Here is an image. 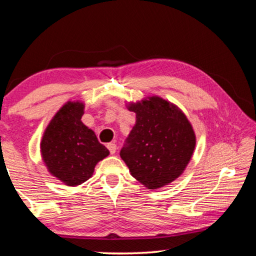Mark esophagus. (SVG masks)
<instances>
[{
    "mask_svg": "<svg viewBox=\"0 0 256 256\" xmlns=\"http://www.w3.org/2000/svg\"><path fill=\"white\" fill-rule=\"evenodd\" d=\"M107 149L110 150V152L112 154H114L115 152H116V144H107Z\"/></svg>",
    "mask_w": 256,
    "mask_h": 256,
    "instance_id": "1",
    "label": "esophagus"
}]
</instances>
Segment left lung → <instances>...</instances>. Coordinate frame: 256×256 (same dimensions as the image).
<instances>
[{
  "instance_id": "1",
  "label": "left lung",
  "mask_w": 256,
  "mask_h": 256,
  "mask_svg": "<svg viewBox=\"0 0 256 256\" xmlns=\"http://www.w3.org/2000/svg\"><path fill=\"white\" fill-rule=\"evenodd\" d=\"M136 112L120 158L136 180L149 190L168 185L183 174L196 144L192 124L175 104L158 96L126 104Z\"/></svg>"
}]
</instances>
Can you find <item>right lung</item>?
Masks as SVG:
<instances>
[{"mask_svg":"<svg viewBox=\"0 0 256 256\" xmlns=\"http://www.w3.org/2000/svg\"><path fill=\"white\" fill-rule=\"evenodd\" d=\"M84 112V102L68 100L50 120L40 141L47 170L68 186L88 180L96 164L110 154L92 130L82 123Z\"/></svg>","mask_w":256,"mask_h":256,"instance_id":"add662e5","label":"right lung"}]
</instances>
